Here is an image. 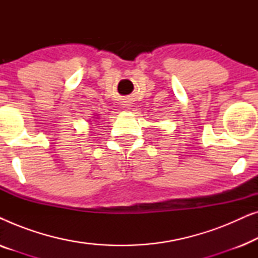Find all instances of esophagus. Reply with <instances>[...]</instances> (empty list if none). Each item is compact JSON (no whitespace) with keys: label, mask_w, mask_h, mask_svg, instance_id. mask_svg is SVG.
I'll list each match as a JSON object with an SVG mask.
<instances>
[{"label":"esophagus","mask_w":258,"mask_h":258,"mask_svg":"<svg viewBox=\"0 0 258 258\" xmlns=\"http://www.w3.org/2000/svg\"><path fill=\"white\" fill-rule=\"evenodd\" d=\"M126 105V108H129V107H132V105H130V104H125Z\"/></svg>","instance_id":"1"}]
</instances>
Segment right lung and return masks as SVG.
Here are the masks:
<instances>
[{"label":"right lung","instance_id":"obj_1","mask_svg":"<svg viewBox=\"0 0 258 258\" xmlns=\"http://www.w3.org/2000/svg\"><path fill=\"white\" fill-rule=\"evenodd\" d=\"M98 118H100V117H98V115H94L93 117H91V119H93V121H95V119H98ZM89 122H91L90 119H89Z\"/></svg>","mask_w":258,"mask_h":258}]
</instances>
